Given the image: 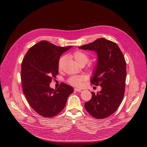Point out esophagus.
<instances>
[{"mask_svg":"<svg viewBox=\"0 0 147 147\" xmlns=\"http://www.w3.org/2000/svg\"><path fill=\"white\" fill-rule=\"evenodd\" d=\"M74 91H77V92H81L82 90L81 89H79V88H74Z\"/></svg>","mask_w":147,"mask_h":147,"instance_id":"1","label":"esophagus"}]
</instances>
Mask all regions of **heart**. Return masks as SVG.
Returning a JSON list of instances; mask_svg holds the SVG:
<instances>
[{"label":"heart","mask_w":147,"mask_h":147,"mask_svg":"<svg viewBox=\"0 0 147 147\" xmlns=\"http://www.w3.org/2000/svg\"><path fill=\"white\" fill-rule=\"evenodd\" d=\"M71 57L74 59L77 63L80 65L81 64H86L89 60V56L86 52L81 51H76L70 55ZM65 61V57H61L58 61V68L61 69L63 66ZM85 80V78L82 76H72L68 80V82L74 87H78L81 85L82 81Z\"/></svg>","instance_id":"b5f03b06"}]
</instances>
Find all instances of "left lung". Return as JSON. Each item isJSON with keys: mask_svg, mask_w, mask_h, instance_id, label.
<instances>
[{"mask_svg": "<svg viewBox=\"0 0 147 147\" xmlns=\"http://www.w3.org/2000/svg\"><path fill=\"white\" fill-rule=\"evenodd\" d=\"M78 48L97 53L91 82L102 87L96 94L91 92L92 98L85 103V108L96 119L108 117L118 109L124 95L126 63L123 54L116 43L105 38H99Z\"/></svg>", "mask_w": 147, "mask_h": 147, "instance_id": "left-lung-1", "label": "left lung"}]
</instances>
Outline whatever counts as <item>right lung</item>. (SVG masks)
<instances>
[{
	"mask_svg": "<svg viewBox=\"0 0 147 147\" xmlns=\"http://www.w3.org/2000/svg\"><path fill=\"white\" fill-rule=\"evenodd\" d=\"M72 46L57 47L42 40L29 49L22 63L23 93L31 107L39 115L52 117L64 109L73 88L61 83L57 90L49 84L58 74L60 56Z\"/></svg>",
	"mask_w": 147,
	"mask_h": 147,
	"instance_id": "1",
	"label": "right lung"
}]
</instances>
